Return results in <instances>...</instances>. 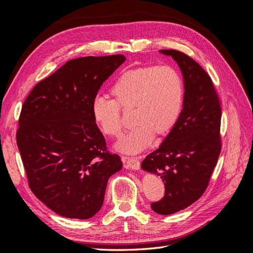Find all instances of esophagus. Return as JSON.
I'll return each mask as SVG.
<instances>
[{
  "label": "esophagus",
  "mask_w": 253,
  "mask_h": 253,
  "mask_svg": "<svg viewBox=\"0 0 253 253\" xmlns=\"http://www.w3.org/2000/svg\"><path fill=\"white\" fill-rule=\"evenodd\" d=\"M124 162L125 166L126 169H131V170H139L140 168V162L137 157H124Z\"/></svg>",
  "instance_id": "obj_1"
}]
</instances>
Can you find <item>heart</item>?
Listing matches in <instances>:
<instances>
[{
    "label": "heart",
    "mask_w": 253,
    "mask_h": 253,
    "mask_svg": "<svg viewBox=\"0 0 253 253\" xmlns=\"http://www.w3.org/2000/svg\"><path fill=\"white\" fill-rule=\"evenodd\" d=\"M112 93L116 100L97 94L91 101V114L102 132L119 136L122 131L120 106L134 108L137 124L117 142L116 148L128 154L147 149L155 134H166L177 124L185 105V84L179 73L168 65L143 66L120 75Z\"/></svg>",
    "instance_id": "b5f03b06"
}]
</instances>
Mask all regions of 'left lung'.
Wrapping results in <instances>:
<instances>
[{"label":"left lung","instance_id":"obj_1","mask_svg":"<svg viewBox=\"0 0 253 253\" xmlns=\"http://www.w3.org/2000/svg\"><path fill=\"white\" fill-rule=\"evenodd\" d=\"M159 52L172 57L180 68L185 105L177 124L141 168L165 183V196L151 208L170 215L195 203L208 187L221 149V109L212 80L200 64L178 50Z\"/></svg>","mask_w":253,"mask_h":253}]
</instances>
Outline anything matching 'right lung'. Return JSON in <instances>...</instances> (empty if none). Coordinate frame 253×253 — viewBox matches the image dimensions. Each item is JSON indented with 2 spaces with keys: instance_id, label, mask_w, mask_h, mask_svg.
I'll return each instance as SVG.
<instances>
[{
  "instance_id": "add662e5",
  "label": "right lung",
  "mask_w": 253,
  "mask_h": 253,
  "mask_svg": "<svg viewBox=\"0 0 253 253\" xmlns=\"http://www.w3.org/2000/svg\"><path fill=\"white\" fill-rule=\"evenodd\" d=\"M125 61L124 55L67 61L38 83L22 106L17 144L29 188L61 216L93 217L109 178L121 170L120 157L106 151L91 101Z\"/></svg>"
}]
</instances>
